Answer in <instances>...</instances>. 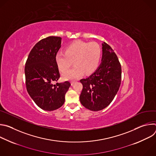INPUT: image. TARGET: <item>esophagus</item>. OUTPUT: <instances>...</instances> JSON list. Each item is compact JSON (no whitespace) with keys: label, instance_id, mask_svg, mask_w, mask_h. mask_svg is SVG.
<instances>
[{"label":"esophagus","instance_id":"esophagus-1","mask_svg":"<svg viewBox=\"0 0 156 156\" xmlns=\"http://www.w3.org/2000/svg\"><path fill=\"white\" fill-rule=\"evenodd\" d=\"M75 82H76V81H75V80L72 81H71V84H72V85H73V84H75Z\"/></svg>","mask_w":156,"mask_h":156}]
</instances>
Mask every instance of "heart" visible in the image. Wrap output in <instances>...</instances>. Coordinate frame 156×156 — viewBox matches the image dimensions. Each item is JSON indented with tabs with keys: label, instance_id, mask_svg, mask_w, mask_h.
<instances>
[{
	"label": "heart",
	"instance_id": "heart-1",
	"mask_svg": "<svg viewBox=\"0 0 156 156\" xmlns=\"http://www.w3.org/2000/svg\"><path fill=\"white\" fill-rule=\"evenodd\" d=\"M101 57V48L95 42L76 41L66 48L65 52H58L55 61L59 70L63 73L73 64L75 67L63 75L66 80H73L94 73L98 68Z\"/></svg>",
	"mask_w": 156,
	"mask_h": 156
}]
</instances>
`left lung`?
I'll return each instance as SVG.
<instances>
[{"mask_svg": "<svg viewBox=\"0 0 156 156\" xmlns=\"http://www.w3.org/2000/svg\"><path fill=\"white\" fill-rule=\"evenodd\" d=\"M102 62L90 76L80 80L81 104L92 111L107 107L117 94L121 83L122 69L117 55L105 42L102 44Z\"/></svg>", "mask_w": 156, "mask_h": 156, "instance_id": "obj_1", "label": "left lung"}]
</instances>
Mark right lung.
<instances>
[{"mask_svg":"<svg viewBox=\"0 0 156 156\" xmlns=\"http://www.w3.org/2000/svg\"><path fill=\"white\" fill-rule=\"evenodd\" d=\"M60 37L49 36L39 41L31 51L25 73L27 91L36 104L42 110H55L63 105L65 95L71 84L57 83L60 73L55 56L61 47Z\"/></svg>","mask_w":156,"mask_h":156,"instance_id":"right-lung-1","label":"right lung"}]
</instances>
